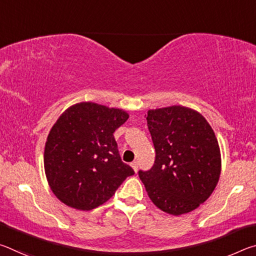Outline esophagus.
I'll list each match as a JSON object with an SVG mask.
<instances>
[{
	"label": "esophagus",
	"instance_id": "obj_1",
	"mask_svg": "<svg viewBox=\"0 0 256 256\" xmlns=\"http://www.w3.org/2000/svg\"><path fill=\"white\" fill-rule=\"evenodd\" d=\"M131 167L133 168L134 172H138V162H133L131 164Z\"/></svg>",
	"mask_w": 256,
	"mask_h": 256
}]
</instances>
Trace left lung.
I'll use <instances>...</instances> for the list:
<instances>
[{"label":"left lung","mask_w":256,"mask_h":256,"mask_svg":"<svg viewBox=\"0 0 256 256\" xmlns=\"http://www.w3.org/2000/svg\"><path fill=\"white\" fill-rule=\"evenodd\" d=\"M146 122L156 159L138 177L150 200L170 214L193 211L211 196L222 172L214 130L200 112L183 106L150 110Z\"/></svg>","instance_id":"8db88e82"}]
</instances>
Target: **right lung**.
I'll use <instances>...</instances> for the list:
<instances>
[{
  "label": "right lung",
  "instance_id": "obj_1",
  "mask_svg": "<svg viewBox=\"0 0 256 256\" xmlns=\"http://www.w3.org/2000/svg\"><path fill=\"white\" fill-rule=\"evenodd\" d=\"M128 114L96 102L76 104L50 128L44 167L50 190L64 204L89 211L102 206L134 170L118 154L114 132Z\"/></svg>",
  "mask_w": 256,
  "mask_h": 256
}]
</instances>
